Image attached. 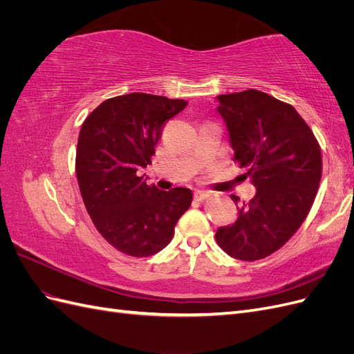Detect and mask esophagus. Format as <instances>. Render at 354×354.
Masks as SVG:
<instances>
[{
  "instance_id": "34e87169",
  "label": "esophagus",
  "mask_w": 354,
  "mask_h": 354,
  "mask_svg": "<svg viewBox=\"0 0 354 354\" xmlns=\"http://www.w3.org/2000/svg\"><path fill=\"white\" fill-rule=\"evenodd\" d=\"M208 196H209V194L205 190H196L195 192V199L196 201H203V199H207Z\"/></svg>"
}]
</instances>
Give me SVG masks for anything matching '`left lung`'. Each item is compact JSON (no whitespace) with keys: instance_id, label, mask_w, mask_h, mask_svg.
<instances>
[{"instance_id":"left-lung-1","label":"left lung","mask_w":354,"mask_h":354,"mask_svg":"<svg viewBox=\"0 0 354 354\" xmlns=\"http://www.w3.org/2000/svg\"><path fill=\"white\" fill-rule=\"evenodd\" d=\"M217 100L234 160L248 169L245 177L257 192L238 208L236 221L217 230L216 241L233 259L261 260L292 238L312 208L322 177L320 147L292 106L269 94L245 90Z\"/></svg>"}]
</instances>
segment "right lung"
Instances as JSON below:
<instances>
[{"mask_svg": "<svg viewBox=\"0 0 354 354\" xmlns=\"http://www.w3.org/2000/svg\"><path fill=\"white\" fill-rule=\"evenodd\" d=\"M186 104L130 93L100 103L81 127L75 169L84 205L102 236L127 255L164 250L192 203L190 189L159 190L138 174L151 164L165 121Z\"/></svg>", "mask_w": 354, "mask_h": 354, "instance_id": "right-lung-1", "label": "right lung"}]
</instances>
